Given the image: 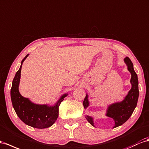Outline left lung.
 <instances>
[{"label":"left lung","instance_id":"left-lung-1","mask_svg":"<svg viewBox=\"0 0 149 149\" xmlns=\"http://www.w3.org/2000/svg\"><path fill=\"white\" fill-rule=\"evenodd\" d=\"M124 61L127 66L128 70L131 73L130 83L132 88L128 91L127 95L125 97L123 101L111 104L108 107L106 116L114 120L115 126L113 128L122 125L130 117L137 104L139 95L138 77L134 71L133 63L128 57L125 58ZM88 97V96L86 94L83 102L84 108L85 109L89 106ZM85 117L88 122L94 127L93 118L88 115H86Z\"/></svg>","mask_w":149,"mask_h":149}]
</instances>
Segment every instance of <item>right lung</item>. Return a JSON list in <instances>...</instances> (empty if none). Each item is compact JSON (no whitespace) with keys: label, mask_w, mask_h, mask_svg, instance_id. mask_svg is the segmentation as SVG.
I'll use <instances>...</instances> for the list:
<instances>
[{"label":"right lung","mask_w":149,"mask_h":149,"mask_svg":"<svg viewBox=\"0 0 149 149\" xmlns=\"http://www.w3.org/2000/svg\"><path fill=\"white\" fill-rule=\"evenodd\" d=\"M28 56L29 54H27L22 59L21 67L13 81L10 90L11 101L16 114L24 123L32 127L42 129L49 127L54 123L58 117L60 104L68 94L62 95L54 106L35 104L28 98L23 97L19 91V84L22 63Z\"/></svg>","instance_id":"add662e5"}]
</instances>
